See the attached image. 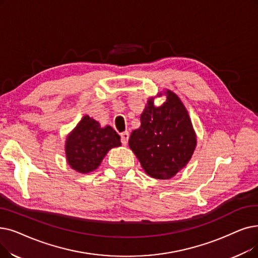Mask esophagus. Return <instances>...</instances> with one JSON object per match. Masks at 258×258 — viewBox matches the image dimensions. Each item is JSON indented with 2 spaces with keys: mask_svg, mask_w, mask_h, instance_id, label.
I'll return each mask as SVG.
<instances>
[{
  "mask_svg": "<svg viewBox=\"0 0 258 258\" xmlns=\"http://www.w3.org/2000/svg\"><path fill=\"white\" fill-rule=\"evenodd\" d=\"M121 142L123 145H126L127 144V141H128V138H130V134L127 132H124L121 134Z\"/></svg>",
  "mask_w": 258,
  "mask_h": 258,
  "instance_id": "1",
  "label": "esophagus"
}]
</instances>
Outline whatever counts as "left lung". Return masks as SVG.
Returning <instances> with one entry per match:
<instances>
[{
	"instance_id": "1",
	"label": "left lung",
	"mask_w": 258,
	"mask_h": 258,
	"mask_svg": "<svg viewBox=\"0 0 258 258\" xmlns=\"http://www.w3.org/2000/svg\"><path fill=\"white\" fill-rule=\"evenodd\" d=\"M165 95L160 107L148 100L140 116L141 126L133 131L130 149L142 169L155 179H170L191 160L197 145V136L187 110L174 92L166 89L155 96Z\"/></svg>"
}]
</instances>
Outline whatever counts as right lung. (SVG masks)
<instances>
[{
	"mask_svg": "<svg viewBox=\"0 0 258 258\" xmlns=\"http://www.w3.org/2000/svg\"><path fill=\"white\" fill-rule=\"evenodd\" d=\"M120 145V136L113 127H101L98 121L85 115L66 137V161L78 173H91L98 169L109 150Z\"/></svg>",
	"mask_w": 258,
	"mask_h": 258,
	"instance_id": "obj_1",
	"label": "right lung"
}]
</instances>
